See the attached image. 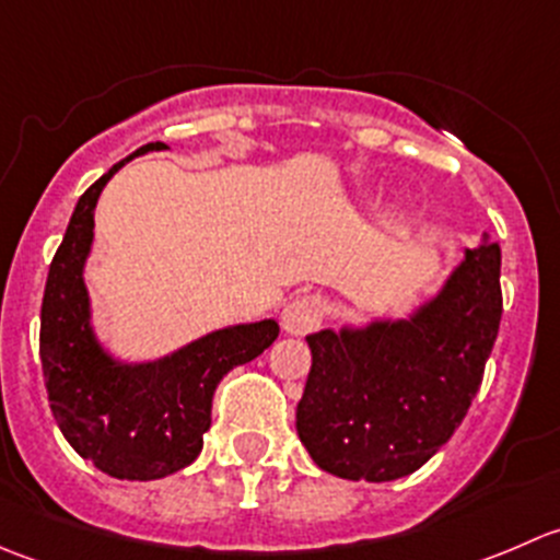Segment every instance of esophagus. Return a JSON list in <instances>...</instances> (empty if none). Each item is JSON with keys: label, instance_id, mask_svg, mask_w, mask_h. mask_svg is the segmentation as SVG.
<instances>
[{"label": "esophagus", "instance_id": "34e87169", "mask_svg": "<svg viewBox=\"0 0 560 560\" xmlns=\"http://www.w3.org/2000/svg\"><path fill=\"white\" fill-rule=\"evenodd\" d=\"M322 316H325V303H322V298L301 295L284 306V312H281V327H284L290 336H306V332H312L322 325Z\"/></svg>", "mask_w": 560, "mask_h": 560}]
</instances>
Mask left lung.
<instances>
[{"mask_svg":"<svg viewBox=\"0 0 560 560\" xmlns=\"http://www.w3.org/2000/svg\"><path fill=\"white\" fill-rule=\"evenodd\" d=\"M499 279L501 248L485 235L406 319L306 336L312 371L295 428L322 471L389 482L450 442L499 336Z\"/></svg>","mask_w":560,"mask_h":560,"instance_id":"1","label":"left lung"}]
</instances>
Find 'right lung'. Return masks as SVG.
<instances>
[{
    "label": "right lung",
    "instance_id": "obj_1",
    "mask_svg": "<svg viewBox=\"0 0 560 560\" xmlns=\"http://www.w3.org/2000/svg\"><path fill=\"white\" fill-rule=\"evenodd\" d=\"M78 200L50 262L39 312V360L56 425L78 455L100 471L149 482L189 466L211 428V400L228 371L262 354L279 336L276 319L213 330L149 363H124L97 341L83 268L94 244V208L118 167Z\"/></svg>",
    "mask_w": 560,
    "mask_h": 560
}]
</instances>
